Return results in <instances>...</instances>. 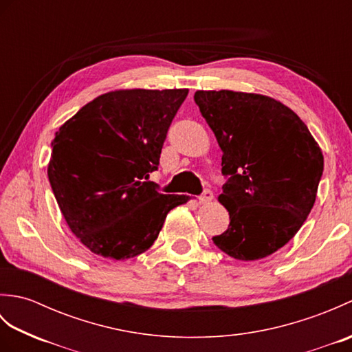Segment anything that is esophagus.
I'll list each match as a JSON object with an SVG mask.
<instances>
[{
	"label": "esophagus",
	"instance_id": "34e87169",
	"mask_svg": "<svg viewBox=\"0 0 352 352\" xmlns=\"http://www.w3.org/2000/svg\"><path fill=\"white\" fill-rule=\"evenodd\" d=\"M198 199H199V203H201V204H207V203H210V201L213 199V192H212L210 189H204V192L201 193Z\"/></svg>",
	"mask_w": 352,
	"mask_h": 352
}]
</instances>
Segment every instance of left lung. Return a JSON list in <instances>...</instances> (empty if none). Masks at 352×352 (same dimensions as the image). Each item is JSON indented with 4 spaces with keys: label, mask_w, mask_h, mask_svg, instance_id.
I'll list each match as a JSON object with an SVG mask.
<instances>
[{
    "label": "left lung",
    "mask_w": 352,
    "mask_h": 352,
    "mask_svg": "<svg viewBox=\"0 0 352 352\" xmlns=\"http://www.w3.org/2000/svg\"><path fill=\"white\" fill-rule=\"evenodd\" d=\"M193 100L223 153L219 201L230 226L213 242L237 260L271 256L315 204L322 151L295 111L269 96L198 91Z\"/></svg>",
    "instance_id": "8db88e82"
}]
</instances>
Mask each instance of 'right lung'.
Returning a JSON list of instances; mask_svg holds the SVG:
<instances>
[{
    "label": "right lung",
    "instance_id": "obj_1",
    "mask_svg": "<svg viewBox=\"0 0 352 352\" xmlns=\"http://www.w3.org/2000/svg\"><path fill=\"white\" fill-rule=\"evenodd\" d=\"M188 89L115 91L65 122L51 142L48 178L63 218L80 242L102 257L145 252L186 195H163L159 169L172 119Z\"/></svg>",
    "mask_w": 352,
    "mask_h": 352
}]
</instances>
